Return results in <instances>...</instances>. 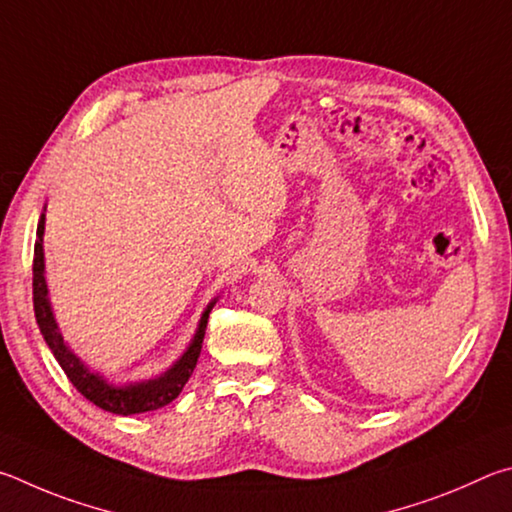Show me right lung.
<instances>
[{"label":"right lung","mask_w":512,"mask_h":512,"mask_svg":"<svg viewBox=\"0 0 512 512\" xmlns=\"http://www.w3.org/2000/svg\"><path fill=\"white\" fill-rule=\"evenodd\" d=\"M47 211V206H44ZM44 211L40 213L38 220V233H35V249H33V308H35V319H38L40 333L44 342L51 348L53 357H56L62 371L67 373L71 384L78 389V393L94 402L96 407H101L110 414L119 416H132V414H143V411H155L159 407H166L168 402H173L179 393H182L184 384L193 375V369L197 364V357L202 353V342H204V330L206 321H209V312L213 310L215 301L213 299L209 306L204 308L200 321H197L195 335L191 344L186 346L182 357L166 369L157 378L141 380V382H128V384H112L105 380L101 373L89 369V366L80 360V357L71 351L69 344L62 337L58 321L53 317V308L49 301V288L47 279H44V220L47 215Z\"/></svg>","instance_id":"right-lung-1"}]
</instances>
